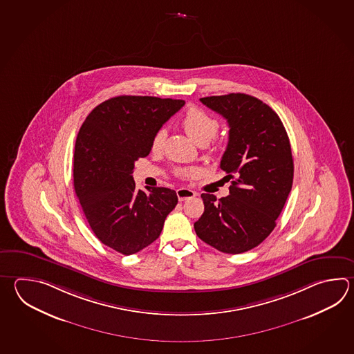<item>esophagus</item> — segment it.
<instances>
[{
  "label": "esophagus",
  "instance_id": "obj_1",
  "mask_svg": "<svg viewBox=\"0 0 354 354\" xmlns=\"http://www.w3.org/2000/svg\"><path fill=\"white\" fill-rule=\"evenodd\" d=\"M176 194H178L179 201H180V202H184V201H187V199L194 198L195 195H196V193L193 192V190H190V189L180 188L176 190Z\"/></svg>",
  "mask_w": 354,
  "mask_h": 354
}]
</instances>
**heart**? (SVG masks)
Segmentation results:
<instances>
[{
	"label": "heart",
	"instance_id": "obj_1",
	"mask_svg": "<svg viewBox=\"0 0 354 354\" xmlns=\"http://www.w3.org/2000/svg\"><path fill=\"white\" fill-rule=\"evenodd\" d=\"M180 126L189 138L194 141L195 144L207 145L210 140H213L218 132V122L216 118L204 112L203 109L196 107L190 109L181 117ZM165 141V131L159 130L151 140L152 152H160L164 147ZM198 173V169H181L178 175L181 178H190Z\"/></svg>",
	"mask_w": 354,
	"mask_h": 354
}]
</instances>
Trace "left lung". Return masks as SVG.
<instances>
[{
    "instance_id": "1",
    "label": "left lung",
    "mask_w": 354,
    "mask_h": 354,
    "mask_svg": "<svg viewBox=\"0 0 354 354\" xmlns=\"http://www.w3.org/2000/svg\"><path fill=\"white\" fill-rule=\"evenodd\" d=\"M201 102L230 126L221 169L232 183L230 195L219 201L202 194L204 213L195 233L221 252H245L274 231L289 196L294 179L289 136L274 109L252 95H212Z\"/></svg>"
}]
</instances>
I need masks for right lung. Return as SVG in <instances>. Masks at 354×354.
I'll list each match as a JSON object with an SVG mask.
<instances>
[{
  "mask_svg": "<svg viewBox=\"0 0 354 354\" xmlns=\"http://www.w3.org/2000/svg\"><path fill=\"white\" fill-rule=\"evenodd\" d=\"M185 104L181 100L118 95L102 102L80 127L74 150V190L95 237L122 254L159 239L178 204L169 188L136 190L135 162L151 151L153 135Z\"/></svg>",
  "mask_w": 354,
  "mask_h": 354,
  "instance_id": "obj_1",
  "label": "right lung"
}]
</instances>
